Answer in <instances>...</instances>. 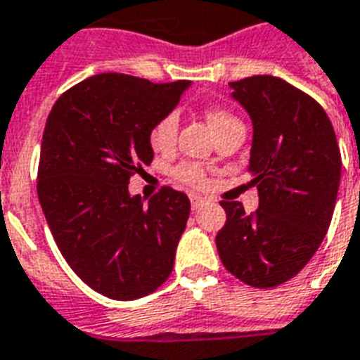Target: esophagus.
I'll return each mask as SVG.
<instances>
[{"instance_id":"1","label":"esophagus","mask_w":360,"mask_h":360,"mask_svg":"<svg viewBox=\"0 0 360 360\" xmlns=\"http://www.w3.org/2000/svg\"><path fill=\"white\" fill-rule=\"evenodd\" d=\"M191 207L196 211V209H200L203 205V198L202 196H198V194H191Z\"/></svg>"}]
</instances>
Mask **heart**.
Segmentation results:
<instances>
[{"label": "heart", "mask_w": 360, "mask_h": 360, "mask_svg": "<svg viewBox=\"0 0 360 360\" xmlns=\"http://www.w3.org/2000/svg\"><path fill=\"white\" fill-rule=\"evenodd\" d=\"M207 117L211 127H213L214 134L220 132V130L228 129V127H233V124H243L236 115L224 108H213L209 112ZM177 132H179V114H177V110H169L160 120L155 121V124L151 127L149 143H151L155 151H172L175 141H177ZM172 177L181 185L191 186V188H203L209 181L207 168L203 164L192 162V160H185V162H179L177 166H174L172 168Z\"/></svg>", "instance_id": "heart-1"}]
</instances>
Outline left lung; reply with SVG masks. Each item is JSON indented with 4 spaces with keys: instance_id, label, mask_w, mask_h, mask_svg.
<instances>
[{
    "instance_id": "8db88e82",
    "label": "left lung",
    "mask_w": 360,
    "mask_h": 360,
    "mask_svg": "<svg viewBox=\"0 0 360 360\" xmlns=\"http://www.w3.org/2000/svg\"><path fill=\"white\" fill-rule=\"evenodd\" d=\"M250 114L252 185L259 207L220 202V262L240 282L267 290L299 274L329 230L342 157L333 123L316 98L269 75L230 82Z\"/></svg>"
}]
</instances>
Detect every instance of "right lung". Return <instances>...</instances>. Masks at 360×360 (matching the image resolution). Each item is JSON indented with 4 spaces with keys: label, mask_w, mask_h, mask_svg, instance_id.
<instances>
[{
    "label": "right lung",
    "mask_w": 360,
    "mask_h": 360,
    "mask_svg": "<svg viewBox=\"0 0 360 360\" xmlns=\"http://www.w3.org/2000/svg\"><path fill=\"white\" fill-rule=\"evenodd\" d=\"M186 87L103 72L67 89L46 120L37 174L42 213L70 269L115 301L149 295L174 269L188 198L162 186L143 203L129 181L151 164L149 130Z\"/></svg>",
    "instance_id": "obj_1"
}]
</instances>
